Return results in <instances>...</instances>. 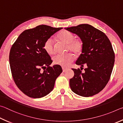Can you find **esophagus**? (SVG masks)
I'll list each match as a JSON object with an SVG mask.
<instances>
[{
  "label": "esophagus",
  "instance_id": "esophagus-1",
  "mask_svg": "<svg viewBox=\"0 0 123 123\" xmlns=\"http://www.w3.org/2000/svg\"><path fill=\"white\" fill-rule=\"evenodd\" d=\"M62 69H63V71L64 72H65L66 71L68 70V68H65V67H62Z\"/></svg>",
  "mask_w": 123,
  "mask_h": 123
}]
</instances>
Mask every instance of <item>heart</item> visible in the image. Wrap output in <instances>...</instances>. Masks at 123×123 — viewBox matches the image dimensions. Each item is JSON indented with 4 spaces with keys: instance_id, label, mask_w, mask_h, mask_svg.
Masks as SVG:
<instances>
[{
    "instance_id": "b5f03b06",
    "label": "heart",
    "mask_w": 123,
    "mask_h": 123,
    "mask_svg": "<svg viewBox=\"0 0 123 123\" xmlns=\"http://www.w3.org/2000/svg\"><path fill=\"white\" fill-rule=\"evenodd\" d=\"M74 38V34L66 30H62L57 35V38L58 40L68 44V50H70L76 55H78L83 50V42L80 39ZM43 49L49 55H52L55 53L54 43L52 39L49 38L45 41L43 45ZM74 55L72 53H68L65 55H55L53 58V63L55 65L67 67L74 61Z\"/></svg>"
}]
</instances>
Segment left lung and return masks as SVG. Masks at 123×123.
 Wrapping results in <instances>:
<instances>
[{
	"label": "left lung",
	"instance_id": "1",
	"mask_svg": "<svg viewBox=\"0 0 123 123\" xmlns=\"http://www.w3.org/2000/svg\"><path fill=\"white\" fill-rule=\"evenodd\" d=\"M66 30L81 39L82 53L76 64L81 68L86 66L84 72L81 68H72L74 74L70 79L71 89L74 93L85 97L95 95L106 85L113 70L115 55L110 41L104 32L89 24H80Z\"/></svg>",
	"mask_w": 123,
	"mask_h": 123
}]
</instances>
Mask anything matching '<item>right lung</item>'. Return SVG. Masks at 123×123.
Masks as SVG:
<instances>
[{"label":"right lung","mask_w":123,"mask_h":123,"mask_svg":"<svg viewBox=\"0 0 123 123\" xmlns=\"http://www.w3.org/2000/svg\"><path fill=\"white\" fill-rule=\"evenodd\" d=\"M62 29L39 25L23 31L12 45L9 61L13 79L29 97L39 98L50 93L63 71L60 65L50 66L52 60L43 49L45 41Z\"/></svg>","instance_id":"obj_1"}]
</instances>
